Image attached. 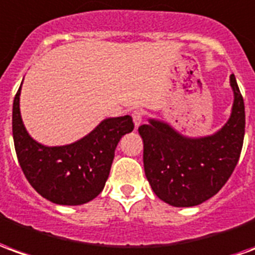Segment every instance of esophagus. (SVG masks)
<instances>
[{
    "mask_svg": "<svg viewBox=\"0 0 255 255\" xmlns=\"http://www.w3.org/2000/svg\"><path fill=\"white\" fill-rule=\"evenodd\" d=\"M131 118H133V122H134V126L138 128L142 122V113L140 110H134L133 113H131Z\"/></svg>",
    "mask_w": 255,
    "mask_h": 255,
    "instance_id": "obj_1",
    "label": "esophagus"
}]
</instances>
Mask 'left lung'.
Masks as SVG:
<instances>
[{"instance_id": "1", "label": "left lung", "mask_w": 255, "mask_h": 255, "mask_svg": "<svg viewBox=\"0 0 255 255\" xmlns=\"http://www.w3.org/2000/svg\"><path fill=\"white\" fill-rule=\"evenodd\" d=\"M231 117L210 136L187 137L159 119L138 128L144 171L155 195L174 207L203 203L225 185L238 165L245 138V103L236 78Z\"/></svg>"}]
</instances>
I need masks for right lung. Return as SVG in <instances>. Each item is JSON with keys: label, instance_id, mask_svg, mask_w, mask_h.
Segmentation results:
<instances>
[{"label": "right lung", "instance_id": "obj_1", "mask_svg": "<svg viewBox=\"0 0 255 255\" xmlns=\"http://www.w3.org/2000/svg\"><path fill=\"white\" fill-rule=\"evenodd\" d=\"M20 90L21 85L13 100L12 131L17 160L32 188L56 205L95 199L106 185L119 140L134 129L130 115L104 119L78 141L48 147L35 141L23 125Z\"/></svg>", "mask_w": 255, "mask_h": 255}]
</instances>
